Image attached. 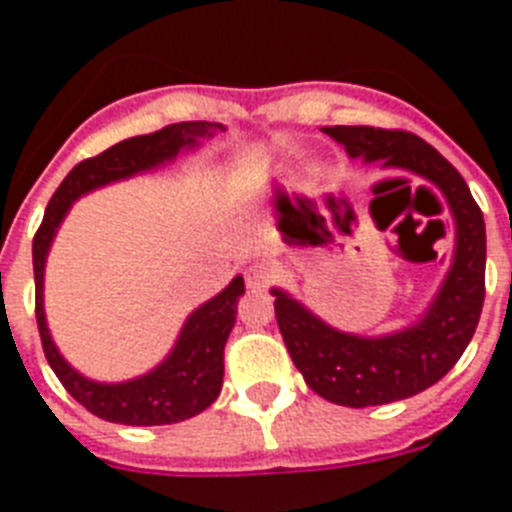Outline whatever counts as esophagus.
I'll list each match as a JSON object with an SVG mask.
<instances>
[{"label": "esophagus", "instance_id": "34e87169", "mask_svg": "<svg viewBox=\"0 0 512 512\" xmlns=\"http://www.w3.org/2000/svg\"><path fill=\"white\" fill-rule=\"evenodd\" d=\"M274 271H271L269 264H253L246 269V284L253 292H261V289L269 287Z\"/></svg>", "mask_w": 512, "mask_h": 512}]
</instances>
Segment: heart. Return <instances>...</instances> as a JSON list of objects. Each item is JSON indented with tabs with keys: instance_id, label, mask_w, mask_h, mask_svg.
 Here are the masks:
<instances>
[{
	"instance_id": "b5f03b06",
	"label": "heart",
	"mask_w": 512,
	"mask_h": 512,
	"mask_svg": "<svg viewBox=\"0 0 512 512\" xmlns=\"http://www.w3.org/2000/svg\"><path fill=\"white\" fill-rule=\"evenodd\" d=\"M307 176H318V169H307Z\"/></svg>"
}]
</instances>
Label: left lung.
Here are the masks:
<instances>
[{"label": "left lung", "instance_id": "obj_1", "mask_svg": "<svg viewBox=\"0 0 512 512\" xmlns=\"http://www.w3.org/2000/svg\"><path fill=\"white\" fill-rule=\"evenodd\" d=\"M323 133L341 143L348 158L382 161L384 169L408 171L433 184L454 220V256L441 287L423 315L395 333H346L284 289H271L279 330L307 387L346 408L387 405L446 377L472 341L485 302V220L459 171L418 135L366 125H336Z\"/></svg>", "mask_w": 512, "mask_h": 512}]
</instances>
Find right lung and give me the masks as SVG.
Listing matches in <instances>:
<instances>
[{"mask_svg":"<svg viewBox=\"0 0 512 512\" xmlns=\"http://www.w3.org/2000/svg\"><path fill=\"white\" fill-rule=\"evenodd\" d=\"M223 130L225 125L220 122H176L151 135L120 140L99 156L76 164L45 207L43 223L33 241L35 318H38L40 341H43L45 359L63 387L97 418L122 425H169L182 423L210 408L223 387L225 341L235 325L238 300L246 292V284L243 277H235L220 295L189 312L166 359L153 366L151 372L128 382H97L76 372L63 359L45 323L43 279L53 238L79 197L171 164L182 153L200 148L202 140Z\"/></svg>","mask_w":512,"mask_h":512,"instance_id":"right-lung-1","label":"right lung"}]
</instances>
